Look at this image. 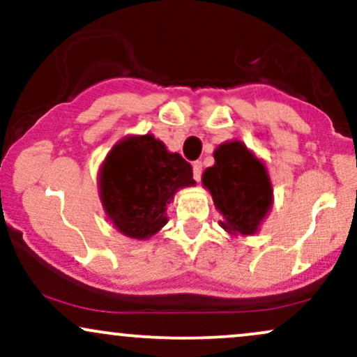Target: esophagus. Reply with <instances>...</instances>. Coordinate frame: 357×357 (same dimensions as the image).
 <instances>
[{"instance_id": "esophagus-1", "label": "esophagus", "mask_w": 357, "mask_h": 357, "mask_svg": "<svg viewBox=\"0 0 357 357\" xmlns=\"http://www.w3.org/2000/svg\"><path fill=\"white\" fill-rule=\"evenodd\" d=\"M202 173H203V165L199 161L192 162V178L196 179V181H199L202 179Z\"/></svg>"}]
</instances>
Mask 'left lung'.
I'll return each mask as SVG.
<instances>
[{
	"mask_svg": "<svg viewBox=\"0 0 357 357\" xmlns=\"http://www.w3.org/2000/svg\"><path fill=\"white\" fill-rule=\"evenodd\" d=\"M215 165L203 173L220 211V227L231 236H252L260 230L273 204V186L267 166L241 141H227L213 153Z\"/></svg>",
	"mask_w": 357,
	"mask_h": 357,
	"instance_id": "8db88e82",
	"label": "left lung"
}]
</instances>
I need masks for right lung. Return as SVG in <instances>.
Listing matches in <instances>:
<instances>
[{"instance_id":"right-lung-1","label":"right lung","mask_w":357,"mask_h":357,"mask_svg":"<svg viewBox=\"0 0 357 357\" xmlns=\"http://www.w3.org/2000/svg\"><path fill=\"white\" fill-rule=\"evenodd\" d=\"M191 165L169 153L153 134L116 142L99 169V196L119 233L149 240L167 223V204L179 190L195 186Z\"/></svg>"}]
</instances>
